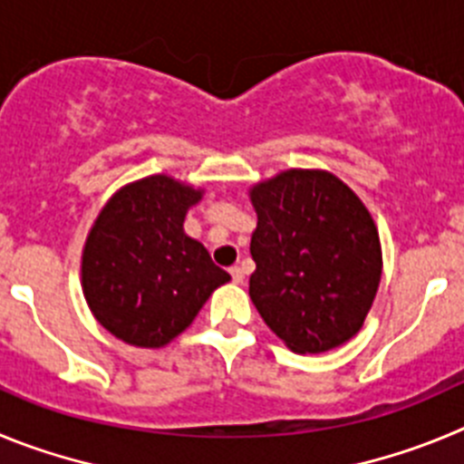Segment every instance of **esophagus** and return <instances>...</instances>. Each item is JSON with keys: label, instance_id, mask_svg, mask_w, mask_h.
Here are the masks:
<instances>
[{"label": "esophagus", "instance_id": "obj_1", "mask_svg": "<svg viewBox=\"0 0 464 464\" xmlns=\"http://www.w3.org/2000/svg\"><path fill=\"white\" fill-rule=\"evenodd\" d=\"M231 279L236 284L245 282V273H242V268H237V266H236V268H231Z\"/></svg>", "mask_w": 464, "mask_h": 464}]
</instances>
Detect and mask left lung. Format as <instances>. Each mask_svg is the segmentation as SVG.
Returning <instances> with one entry per match:
<instances>
[{
	"label": "left lung",
	"instance_id": "obj_1",
	"mask_svg": "<svg viewBox=\"0 0 464 464\" xmlns=\"http://www.w3.org/2000/svg\"><path fill=\"white\" fill-rule=\"evenodd\" d=\"M254 307L295 353L331 352L362 328L382 245L362 201L328 170L289 169L249 189Z\"/></svg>",
	"mask_w": 464,
	"mask_h": 464
}]
</instances>
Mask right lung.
<instances>
[{
	"label": "right lung",
	"mask_w": 464,
	"mask_h": 464,
	"mask_svg": "<svg viewBox=\"0 0 464 464\" xmlns=\"http://www.w3.org/2000/svg\"><path fill=\"white\" fill-rule=\"evenodd\" d=\"M201 196L169 175H150L115 191L99 212L82 249L81 282L94 319L118 340L166 346L231 279L182 228Z\"/></svg>",
	"instance_id": "1"
}]
</instances>
